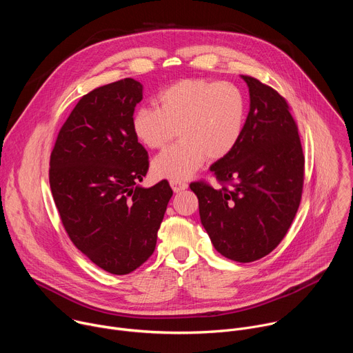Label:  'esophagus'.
<instances>
[{"label": "esophagus", "instance_id": "34e87169", "mask_svg": "<svg viewBox=\"0 0 353 353\" xmlns=\"http://www.w3.org/2000/svg\"><path fill=\"white\" fill-rule=\"evenodd\" d=\"M170 185H172L174 192H180V191H183L188 187V184L185 181H181V180H170Z\"/></svg>", "mask_w": 353, "mask_h": 353}]
</instances>
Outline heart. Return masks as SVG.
<instances>
[{
	"label": "heart",
	"mask_w": 353,
	"mask_h": 353,
	"mask_svg": "<svg viewBox=\"0 0 353 353\" xmlns=\"http://www.w3.org/2000/svg\"><path fill=\"white\" fill-rule=\"evenodd\" d=\"M159 105L138 108L131 119L134 135L149 149L166 146L179 130L181 139L152 162L158 179H187L207 158H226L241 139L245 100L230 82L181 79L159 93Z\"/></svg>",
	"instance_id": "heart-1"
}]
</instances>
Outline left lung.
Here are the masks:
<instances>
[{"instance_id": "obj_1", "label": "left lung", "mask_w": 353, "mask_h": 353, "mask_svg": "<svg viewBox=\"0 0 353 353\" xmlns=\"http://www.w3.org/2000/svg\"><path fill=\"white\" fill-rule=\"evenodd\" d=\"M241 77L250 112L237 146L211 166L221 187L199 180L190 188L218 253L251 263L270 254L288 233L303 192L305 155L286 99L253 77Z\"/></svg>"}]
</instances>
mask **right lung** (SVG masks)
<instances>
[{
    "label": "right lung",
    "mask_w": 353,
    "mask_h": 353,
    "mask_svg": "<svg viewBox=\"0 0 353 353\" xmlns=\"http://www.w3.org/2000/svg\"><path fill=\"white\" fill-rule=\"evenodd\" d=\"M142 85L125 78L83 94L50 155L48 180L74 245L102 270L125 275L152 256L173 191L137 185L149 169L131 128Z\"/></svg>",
    "instance_id": "right-lung-1"
}]
</instances>
